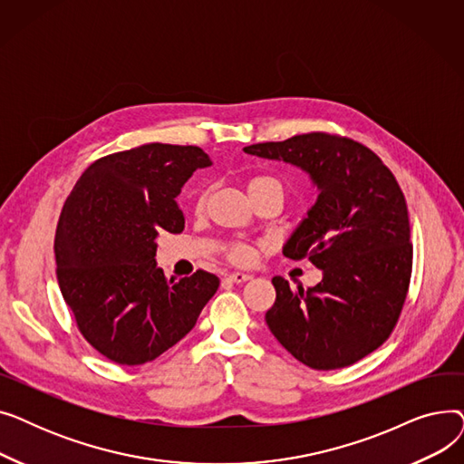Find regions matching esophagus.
I'll use <instances>...</instances> for the list:
<instances>
[{
    "label": "esophagus",
    "instance_id": "1",
    "mask_svg": "<svg viewBox=\"0 0 464 464\" xmlns=\"http://www.w3.org/2000/svg\"><path fill=\"white\" fill-rule=\"evenodd\" d=\"M227 280L233 284H242V282L252 280V276L246 273H231V275H227Z\"/></svg>",
    "mask_w": 464,
    "mask_h": 464
}]
</instances>
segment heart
Returning a JSON list of instances; mask_svg holds the SVG:
<instances>
[{
    "instance_id": "1",
    "label": "heart",
    "mask_w": 464,
    "mask_h": 464,
    "mask_svg": "<svg viewBox=\"0 0 464 464\" xmlns=\"http://www.w3.org/2000/svg\"><path fill=\"white\" fill-rule=\"evenodd\" d=\"M246 189H248V195L252 198V195H257V193H265V191H271V193H276L280 199H284L285 195V184L280 177L276 175H269V173H261V175H254L248 182H246ZM205 201H207V193L201 191L198 195V201H195V208L201 210L205 207ZM224 256L231 261V263H237V265H248L254 261L256 257V248L252 245H248V242H242V240H233V242H227V245L224 246Z\"/></svg>"
}]
</instances>
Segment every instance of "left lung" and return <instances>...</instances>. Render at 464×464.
Returning a JSON list of instances; mask_svg holds the SVG:
<instances>
[{"mask_svg":"<svg viewBox=\"0 0 464 464\" xmlns=\"http://www.w3.org/2000/svg\"><path fill=\"white\" fill-rule=\"evenodd\" d=\"M245 152L294 163L320 188L284 256L308 257L324 280L304 291L275 276L265 322L306 367H350L392 336L406 303L413 245L404 193L371 149L336 133L250 144Z\"/></svg>","mask_w":464,"mask_h":464,"instance_id":"obj_1","label":"left lung"}]
</instances>
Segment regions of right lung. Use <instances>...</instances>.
<instances>
[{"label":"right lung","instance_id":"obj_1","mask_svg":"<svg viewBox=\"0 0 464 464\" xmlns=\"http://www.w3.org/2000/svg\"><path fill=\"white\" fill-rule=\"evenodd\" d=\"M210 165L199 146L149 142L95 160L60 214V291L86 343L135 367L173 348L198 322L219 278L203 269L179 282L156 266V237L182 233L175 198Z\"/></svg>","mask_w":464,"mask_h":464}]
</instances>
